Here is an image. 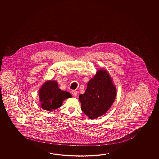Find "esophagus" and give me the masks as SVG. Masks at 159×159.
I'll use <instances>...</instances> for the list:
<instances>
[{
  "label": "esophagus",
  "mask_w": 159,
  "mask_h": 159,
  "mask_svg": "<svg viewBox=\"0 0 159 159\" xmlns=\"http://www.w3.org/2000/svg\"><path fill=\"white\" fill-rule=\"evenodd\" d=\"M71 93H72V95L74 96V97H76L77 95V91H76V90H73V91H71Z\"/></svg>",
  "instance_id": "1"
}]
</instances>
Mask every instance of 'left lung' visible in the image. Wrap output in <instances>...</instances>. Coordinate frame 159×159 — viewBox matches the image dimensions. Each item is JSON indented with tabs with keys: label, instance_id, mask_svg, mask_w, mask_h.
<instances>
[{
	"label": "left lung",
	"instance_id": "obj_1",
	"mask_svg": "<svg viewBox=\"0 0 159 159\" xmlns=\"http://www.w3.org/2000/svg\"><path fill=\"white\" fill-rule=\"evenodd\" d=\"M116 94V89L109 74L105 70H98L89 81L84 94L79 96L81 110L89 118H97L111 107Z\"/></svg>",
	"mask_w": 159,
	"mask_h": 159
}]
</instances>
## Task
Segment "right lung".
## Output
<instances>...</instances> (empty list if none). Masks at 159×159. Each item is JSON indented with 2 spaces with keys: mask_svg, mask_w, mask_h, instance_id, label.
Masks as SVG:
<instances>
[{
  "mask_svg": "<svg viewBox=\"0 0 159 159\" xmlns=\"http://www.w3.org/2000/svg\"><path fill=\"white\" fill-rule=\"evenodd\" d=\"M39 94L41 108L48 111L60 107L64 100L71 97L69 92L61 90L57 82L54 81L45 82L39 90Z\"/></svg>",
  "mask_w": 159,
  "mask_h": 159,
  "instance_id": "add662e5",
  "label": "right lung"
}]
</instances>
